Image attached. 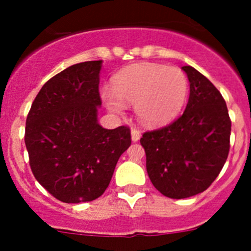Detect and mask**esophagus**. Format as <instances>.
I'll list each match as a JSON object with an SVG mask.
<instances>
[{
	"mask_svg": "<svg viewBox=\"0 0 251 251\" xmlns=\"http://www.w3.org/2000/svg\"><path fill=\"white\" fill-rule=\"evenodd\" d=\"M130 137H132V142H138L141 139V132L137 129L130 130Z\"/></svg>",
	"mask_w": 251,
	"mask_h": 251,
	"instance_id": "1",
	"label": "esophagus"
}]
</instances>
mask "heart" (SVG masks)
I'll list each match as a JSON object with an SVG mask.
<instances>
[{
    "mask_svg": "<svg viewBox=\"0 0 251 251\" xmlns=\"http://www.w3.org/2000/svg\"><path fill=\"white\" fill-rule=\"evenodd\" d=\"M187 93V76L181 69L142 63L121 70L113 77V90L103 89L101 99L115 114H122L126 104H134L138 122L156 128L176 118Z\"/></svg>",
    "mask_w": 251,
    "mask_h": 251,
    "instance_id": "obj_1",
    "label": "heart"
}]
</instances>
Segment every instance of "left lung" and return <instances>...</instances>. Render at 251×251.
I'll return each instance as SVG.
<instances>
[{
  "label": "left lung",
  "mask_w": 251,
  "mask_h": 251,
  "mask_svg": "<svg viewBox=\"0 0 251 251\" xmlns=\"http://www.w3.org/2000/svg\"><path fill=\"white\" fill-rule=\"evenodd\" d=\"M190 81L183 114L167 127L141 138L151 182L165 196L186 199L203 192L225 165L231 122L214 84L192 66H182Z\"/></svg>",
  "instance_id": "obj_1"
}]
</instances>
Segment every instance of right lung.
I'll return each instance as SVG.
<instances>
[{"label": "right lung", "mask_w": 251, "mask_h": 251, "mask_svg": "<svg viewBox=\"0 0 251 251\" xmlns=\"http://www.w3.org/2000/svg\"><path fill=\"white\" fill-rule=\"evenodd\" d=\"M103 60L69 66L46 81L26 119L25 145L35 178L66 203L93 201L109 186L130 146L129 128L98 123Z\"/></svg>", "instance_id": "obj_1"}]
</instances>
